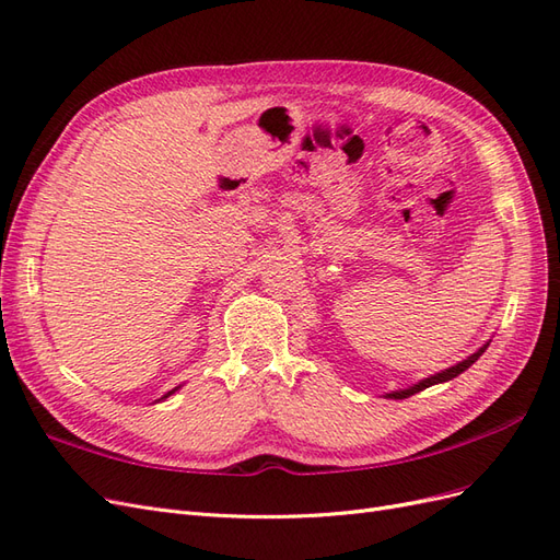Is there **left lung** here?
I'll list each match as a JSON object with an SVG mask.
<instances>
[{
    "mask_svg": "<svg viewBox=\"0 0 560 560\" xmlns=\"http://www.w3.org/2000/svg\"><path fill=\"white\" fill-rule=\"evenodd\" d=\"M488 346H483L479 352H474L471 358H467L465 362H460V364H455V366H451V369H446V371H442V374H436V376H430V378H425V381H420L418 385H413V387H409V389H399V393H389L387 397L389 399H406V397H411V395H416V393H420V389H425V387H430V385H436V383H446V381H451V378H455V376H460L463 371H467L474 362H477L481 354H483V350H486Z\"/></svg>",
    "mask_w": 560,
    "mask_h": 560,
    "instance_id": "1",
    "label": "left lung"
}]
</instances>
